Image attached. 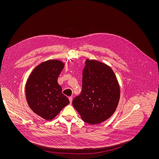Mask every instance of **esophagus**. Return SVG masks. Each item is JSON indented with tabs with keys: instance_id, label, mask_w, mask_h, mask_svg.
Instances as JSON below:
<instances>
[{
	"instance_id": "obj_1",
	"label": "esophagus",
	"mask_w": 159,
	"mask_h": 159,
	"mask_svg": "<svg viewBox=\"0 0 159 159\" xmlns=\"http://www.w3.org/2000/svg\"><path fill=\"white\" fill-rule=\"evenodd\" d=\"M69 99L70 103L72 104V97H69Z\"/></svg>"
}]
</instances>
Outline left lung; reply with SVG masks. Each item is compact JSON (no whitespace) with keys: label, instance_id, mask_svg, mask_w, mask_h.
Returning a JSON list of instances; mask_svg holds the SVG:
<instances>
[{"label":"left lung","instance_id":"1","mask_svg":"<svg viewBox=\"0 0 159 159\" xmlns=\"http://www.w3.org/2000/svg\"><path fill=\"white\" fill-rule=\"evenodd\" d=\"M85 64L82 92L74 99L72 104L84 121L98 124L115 112L120 100V86L109 66L88 59Z\"/></svg>","mask_w":159,"mask_h":159}]
</instances>
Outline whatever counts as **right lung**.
<instances>
[{
    "instance_id": "right-lung-1",
    "label": "right lung",
    "mask_w": 159,
    "mask_h": 159,
    "mask_svg": "<svg viewBox=\"0 0 159 159\" xmlns=\"http://www.w3.org/2000/svg\"><path fill=\"white\" fill-rule=\"evenodd\" d=\"M64 64L58 60H48L36 66L26 85V96L30 108L41 118L51 120L69 104L62 94L57 79Z\"/></svg>"
}]
</instances>
